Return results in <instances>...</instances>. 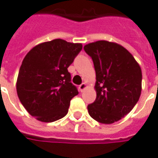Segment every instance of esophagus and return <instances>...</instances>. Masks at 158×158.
<instances>
[{"instance_id": "1", "label": "esophagus", "mask_w": 158, "mask_h": 158, "mask_svg": "<svg viewBox=\"0 0 158 158\" xmlns=\"http://www.w3.org/2000/svg\"><path fill=\"white\" fill-rule=\"evenodd\" d=\"M86 87H87V84H86V83H84V82H83V83H81V84L79 86V89H80V91L81 92L83 91L85 88H86Z\"/></svg>"}]
</instances>
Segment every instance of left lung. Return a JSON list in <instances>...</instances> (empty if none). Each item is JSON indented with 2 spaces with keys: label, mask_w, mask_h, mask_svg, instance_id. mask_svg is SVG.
<instances>
[{
  "label": "left lung",
  "mask_w": 158,
  "mask_h": 158,
  "mask_svg": "<svg viewBox=\"0 0 158 158\" xmlns=\"http://www.w3.org/2000/svg\"><path fill=\"white\" fill-rule=\"evenodd\" d=\"M93 59L97 97L88 106L92 118L100 123L117 122L130 112L141 94L142 72L137 61L123 46L98 41L84 46Z\"/></svg>",
  "instance_id": "1"
}]
</instances>
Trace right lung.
Masks as SVG:
<instances>
[{"label":"right lung","instance_id":"obj_1","mask_svg":"<svg viewBox=\"0 0 158 158\" xmlns=\"http://www.w3.org/2000/svg\"><path fill=\"white\" fill-rule=\"evenodd\" d=\"M82 48L81 43L55 39L38 44L24 57L17 79V94L23 107L38 121L52 123L67 113L78 94L68 67Z\"/></svg>","mask_w":158,"mask_h":158}]
</instances>
